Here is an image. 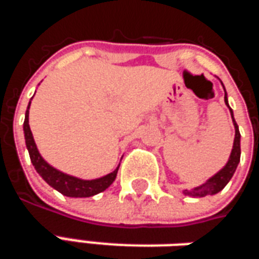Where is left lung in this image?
<instances>
[{
  "label": "left lung",
  "instance_id": "1",
  "mask_svg": "<svg viewBox=\"0 0 259 259\" xmlns=\"http://www.w3.org/2000/svg\"><path fill=\"white\" fill-rule=\"evenodd\" d=\"M225 102L226 105L228 104V98H226V94H225ZM230 109V107H229ZM230 113H232V119H233L234 130H236V135H234V143H233V150H232V154H230V158H229L226 166L219 170L215 176H212L211 179L206 182L205 185L200 186V187H195L193 190H185L186 195H193V197H205L208 194H217L219 191L222 190L225 186L228 185L229 180L232 179V176L236 172V168L240 162V154H241V150H240V132L239 126L236 123V120L233 118V112L230 109Z\"/></svg>",
  "mask_w": 259,
  "mask_h": 259
}]
</instances>
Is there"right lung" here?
I'll use <instances>...</instances> for the list:
<instances>
[{
  "mask_svg": "<svg viewBox=\"0 0 259 259\" xmlns=\"http://www.w3.org/2000/svg\"><path fill=\"white\" fill-rule=\"evenodd\" d=\"M29 108H30V104H29L27 111H26L25 123H23L26 147L29 150V155H30L33 166L48 185L54 187L55 190H58L61 194L66 195V197H74V198L93 197V195L101 193L112 185L113 180L116 178V174H118L119 166L113 172L108 174L104 178H100V179L81 180L73 178V176H69L66 174H62V172L53 168L51 165H48L40 155L36 143H34V139H33V135H31L30 126H29Z\"/></svg>",
  "mask_w": 259,
  "mask_h": 259,
  "instance_id": "1",
  "label": "right lung"
}]
</instances>
